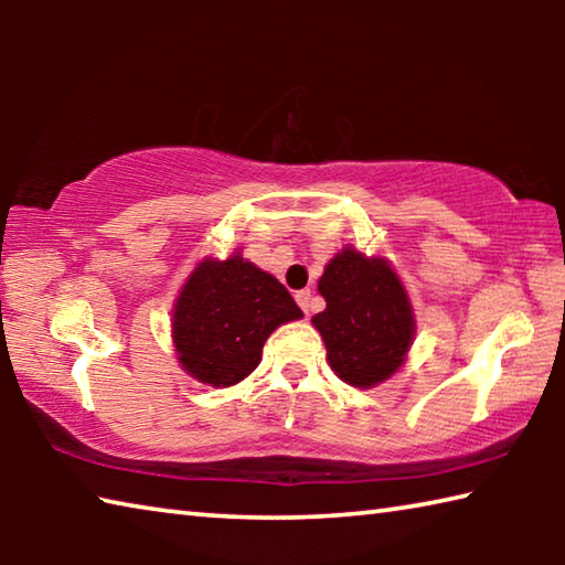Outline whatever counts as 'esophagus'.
Wrapping results in <instances>:
<instances>
[{
  "label": "esophagus",
  "mask_w": 565,
  "mask_h": 565,
  "mask_svg": "<svg viewBox=\"0 0 565 565\" xmlns=\"http://www.w3.org/2000/svg\"><path fill=\"white\" fill-rule=\"evenodd\" d=\"M296 303H299L306 317H309V311H311V291H309V289L296 291Z\"/></svg>",
  "instance_id": "esophagus-1"
}]
</instances>
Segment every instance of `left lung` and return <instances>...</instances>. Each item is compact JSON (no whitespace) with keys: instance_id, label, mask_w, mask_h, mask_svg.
Instances as JSON below:
<instances>
[{"instance_id":"8db88e82","label":"left lung","mask_w":565,"mask_h":565,"mask_svg":"<svg viewBox=\"0 0 565 565\" xmlns=\"http://www.w3.org/2000/svg\"><path fill=\"white\" fill-rule=\"evenodd\" d=\"M319 294L327 309L311 323L343 384L374 388L404 366L416 337V317L388 259L347 244L323 269Z\"/></svg>"}]
</instances>
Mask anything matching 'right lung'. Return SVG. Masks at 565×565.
Instances as JSON below:
<instances>
[{
  "label": "right lung",
  "mask_w": 565,
  "mask_h": 565,
  "mask_svg": "<svg viewBox=\"0 0 565 565\" xmlns=\"http://www.w3.org/2000/svg\"><path fill=\"white\" fill-rule=\"evenodd\" d=\"M303 313L276 276L234 252L206 256L186 276L171 309L179 366L199 384L226 388L262 363L266 339Z\"/></svg>",
  "instance_id": "1"
}]
</instances>
